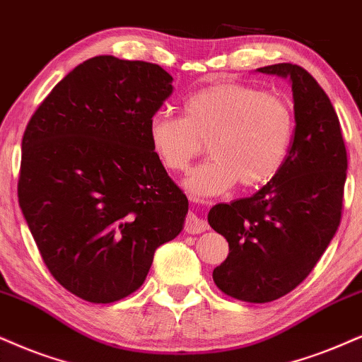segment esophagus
<instances>
[{
  "label": "esophagus",
  "mask_w": 362,
  "mask_h": 362,
  "mask_svg": "<svg viewBox=\"0 0 362 362\" xmlns=\"http://www.w3.org/2000/svg\"><path fill=\"white\" fill-rule=\"evenodd\" d=\"M185 230L188 231V233H203V231L208 230V223L203 220V218H199L196 213H188L186 215V221H185Z\"/></svg>",
  "instance_id": "esophagus-1"
}]
</instances>
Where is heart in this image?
<instances>
[{
    "label": "heart",
    "mask_w": 362,
    "mask_h": 362,
    "mask_svg": "<svg viewBox=\"0 0 362 362\" xmlns=\"http://www.w3.org/2000/svg\"><path fill=\"white\" fill-rule=\"evenodd\" d=\"M185 115L154 114L149 141L164 168L182 173L203 153L211 158L186 180L196 198L223 194L236 182L267 185L282 171L296 136V114L284 97L242 82H220L191 93Z\"/></svg>",
    "instance_id": "heart-1"
}]
</instances>
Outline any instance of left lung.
I'll return each mask as SVG.
<instances>
[{
    "mask_svg": "<svg viewBox=\"0 0 362 362\" xmlns=\"http://www.w3.org/2000/svg\"><path fill=\"white\" fill-rule=\"evenodd\" d=\"M258 72L292 82L296 136L288 158L255 194L208 213L209 226L230 247L213 280L223 293L250 304L287 296L320 260L341 223L347 169L341 124L317 80L293 64Z\"/></svg>",
    "mask_w": 362,
    "mask_h": 362,
    "instance_id": "8db88e82",
    "label": "left lung"
}]
</instances>
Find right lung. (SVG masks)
Wrapping results in <instances>:
<instances>
[{"label": "right lung", "mask_w": 362, "mask_h": 362, "mask_svg": "<svg viewBox=\"0 0 362 362\" xmlns=\"http://www.w3.org/2000/svg\"><path fill=\"white\" fill-rule=\"evenodd\" d=\"M171 82L149 62L88 58L25 129L20 208L53 279L92 304L136 292L156 248L182 230L188 198L149 141Z\"/></svg>", "instance_id": "obj_1"}]
</instances>
